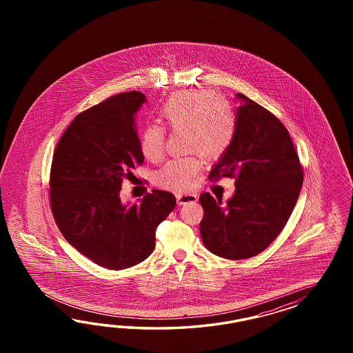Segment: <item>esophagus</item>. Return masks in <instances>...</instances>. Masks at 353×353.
Returning a JSON list of instances; mask_svg holds the SVG:
<instances>
[{
	"instance_id": "esophagus-1",
	"label": "esophagus",
	"mask_w": 353,
	"mask_h": 353,
	"mask_svg": "<svg viewBox=\"0 0 353 353\" xmlns=\"http://www.w3.org/2000/svg\"><path fill=\"white\" fill-rule=\"evenodd\" d=\"M177 198V203L185 204L195 202L198 199V195L195 192H180L176 195Z\"/></svg>"
}]
</instances>
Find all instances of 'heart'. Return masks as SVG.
<instances>
[{
	"label": "heart",
	"instance_id": "b5f03b06",
	"mask_svg": "<svg viewBox=\"0 0 353 353\" xmlns=\"http://www.w3.org/2000/svg\"><path fill=\"white\" fill-rule=\"evenodd\" d=\"M161 123L172 130H186L188 149L201 151L205 158L223 155L235 136L234 115L223 98L208 90L183 92L171 97L159 110ZM165 130L150 124L142 130L139 146L150 161L164 157ZM202 161L199 154L168 161L158 172L157 182L171 190H186L196 181Z\"/></svg>",
	"mask_w": 353,
	"mask_h": 353
}]
</instances>
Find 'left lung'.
<instances>
[{"label":"left lung","mask_w":353,"mask_h":353,"mask_svg":"<svg viewBox=\"0 0 353 353\" xmlns=\"http://www.w3.org/2000/svg\"><path fill=\"white\" fill-rule=\"evenodd\" d=\"M235 136L210 179L235 177L226 204L210 192L199 196L204 246L217 256L239 260L264 251L282 232L303 185L299 157L288 129L273 114L238 93Z\"/></svg>","instance_id":"left-lung-1"}]
</instances>
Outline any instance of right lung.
Returning <instances> with one entry per match:
<instances>
[{"label":"right lung","instance_id":"obj_1","mask_svg":"<svg viewBox=\"0 0 353 353\" xmlns=\"http://www.w3.org/2000/svg\"><path fill=\"white\" fill-rule=\"evenodd\" d=\"M141 92L121 93L79 114L54 152L50 207L71 246L119 270L151 255L155 230L176 205L172 192L152 190L139 203H121L123 179L143 163L136 115Z\"/></svg>","mask_w":353,"mask_h":353}]
</instances>
